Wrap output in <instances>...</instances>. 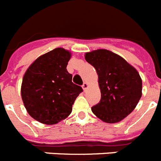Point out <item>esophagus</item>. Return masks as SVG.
<instances>
[{
  "mask_svg": "<svg viewBox=\"0 0 161 161\" xmlns=\"http://www.w3.org/2000/svg\"><path fill=\"white\" fill-rule=\"evenodd\" d=\"M82 88H83L84 91H86V89L88 88V84L86 82H84V84L82 85Z\"/></svg>",
  "mask_w": 161,
  "mask_h": 161,
  "instance_id": "esophagus-1",
  "label": "esophagus"
}]
</instances>
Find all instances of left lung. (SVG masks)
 <instances>
[{
    "label": "left lung",
    "mask_w": 161,
    "mask_h": 161,
    "mask_svg": "<svg viewBox=\"0 0 161 161\" xmlns=\"http://www.w3.org/2000/svg\"><path fill=\"white\" fill-rule=\"evenodd\" d=\"M85 60L97 70L101 97L92 111L106 123H116L130 114L142 95V80L135 68L106 49L87 53Z\"/></svg>",
    "instance_id": "obj_1"
}]
</instances>
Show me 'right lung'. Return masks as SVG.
<instances>
[{
	"label": "right lung",
	"instance_id": "right-lung-1",
	"mask_svg": "<svg viewBox=\"0 0 161 161\" xmlns=\"http://www.w3.org/2000/svg\"><path fill=\"white\" fill-rule=\"evenodd\" d=\"M70 57L67 50L55 48L38 57L24 76L22 101L29 114L41 123L54 125L65 119L83 92L66 69Z\"/></svg>",
	"mask_w": 161,
	"mask_h": 161
}]
</instances>
